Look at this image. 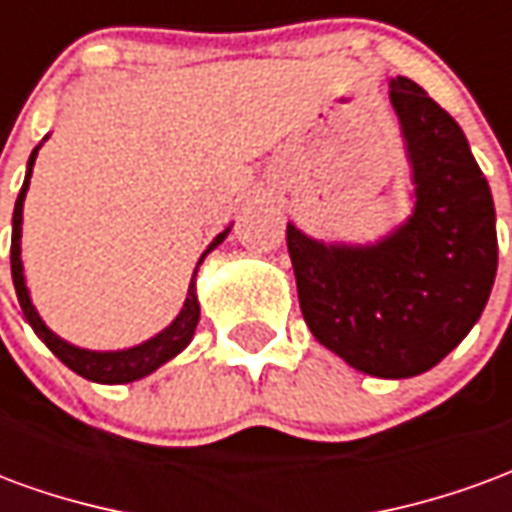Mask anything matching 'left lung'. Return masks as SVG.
<instances>
[{
  "label": "left lung",
  "instance_id": "8db88e82",
  "mask_svg": "<svg viewBox=\"0 0 512 512\" xmlns=\"http://www.w3.org/2000/svg\"><path fill=\"white\" fill-rule=\"evenodd\" d=\"M414 213L370 246L323 244L288 224L301 315L315 340L378 378L439 365L483 315L496 277V213L461 126L406 76L389 82Z\"/></svg>",
  "mask_w": 512,
  "mask_h": 512
}]
</instances>
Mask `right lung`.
<instances>
[{"mask_svg": "<svg viewBox=\"0 0 512 512\" xmlns=\"http://www.w3.org/2000/svg\"><path fill=\"white\" fill-rule=\"evenodd\" d=\"M40 147V145H38ZM38 147L32 150L27 164V178H24V186L18 191L16 211H13V238H10V271H13V285H16V296L21 310H24V318L29 321V326L35 329L43 343L49 345V351L62 365L71 367L73 373H79L87 381H95V384H128V381H136V378L150 376L153 370L169 362L172 356H178L186 345L191 343L194 337V329H197V321H200V301H197V268L205 260L208 252H213L216 246L222 244L224 235L230 230H224L211 241V246L202 252V257L197 260V268L191 274L189 282V296H186V304L175 321L169 323L167 329L156 337H150L147 343L134 345V348H126V351H87V348H76V345L65 343L62 337L51 332L46 323L40 321L35 304L29 299L27 282H24V266H21V211H24V197H27L29 178H32V167H35V156H38Z\"/></svg>", "mask_w": 512, "mask_h": 512, "instance_id": "1", "label": "right lung"}]
</instances>
